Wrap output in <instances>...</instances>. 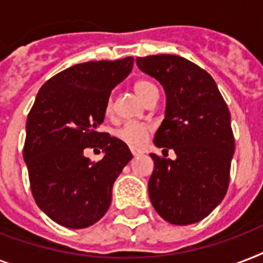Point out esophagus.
<instances>
[{
  "label": "esophagus",
  "mask_w": 263,
  "mask_h": 263,
  "mask_svg": "<svg viewBox=\"0 0 263 263\" xmlns=\"http://www.w3.org/2000/svg\"><path fill=\"white\" fill-rule=\"evenodd\" d=\"M129 150H131V153L132 154H134V156H140V154H142V148H139V147H135V146H131V147H129Z\"/></svg>",
  "instance_id": "1"
}]
</instances>
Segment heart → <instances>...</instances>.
<instances>
[{
    "mask_svg": "<svg viewBox=\"0 0 263 263\" xmlns=\"http://www.w3.org/2000/svg\"><path fill=\"white\" fill-rule=\"evenodd\" d=\"M134 90L144 101V98L153 90H157V88L154 84L147 82V80H138L134 84ZM111 107H113V103H111V99H109L106 103V107H105L106 113H110ZM148 132H150V127L146 125V124L127 123L120 128L117 135H119L120 139L124 140L125 143L131 144V146H142L146 142V139H147Z\"/></svg>",
    "mask_w": 263,
    "mask_h": 263,
    "instance_id": "obj_1",
    "label": "heart"
}]
</instances>
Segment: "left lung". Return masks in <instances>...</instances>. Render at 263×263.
I'll return each mask as SVG.
<instances>
[{"instance_id": "8db88e82", "label": "left lung", "mask_w": 263, "mask_h": 263, "mask_svg": "<svg viewBox=\"0 0 263 263\" xmlns=\"http://www.w3.org/2000/svg\"><path fill=\"white\" fill-rule=\"evenodd\" d=\"M136 64L166 94L154 144L176 153V160L150 154V200L171 224H194L208 217L228 190L235 153L231 113L214 79L187 59L157 54L138 57Z\"/></svg>"}]
</instances>
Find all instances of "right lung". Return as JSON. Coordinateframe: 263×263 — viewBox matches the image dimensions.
Masks as SVG:
<instances>
[{"label":"right lung","mask_w":263,"mask_h":263,"mask_svg":"<svg viewBox=\"0 0 263 263\" xmlns=\"http://www.w3.org/2000/svg\"><path fill=\"white\" fill-rule=\"evenodd\" d=\"M134 67V57L76 64L39 90L26 124L23 157L31 192L46 216L65 228H87L111 202V187L132 154L123 140L98 132L111 90ZM86 147L105 156L91 163Z\"/></svg>","instance_id":"right-lung-1"}]
</instances>
